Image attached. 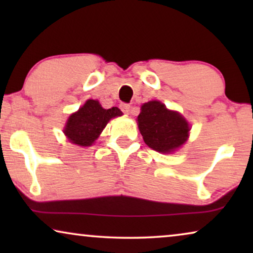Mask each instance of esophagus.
<instances>
[{"label": "esophagus", "instance_id": "esophagus-1", "mask_svg": "<svg viewBox=\"0 0 253 253\" xmlns=\"http://www.w3.org/2000/svg\"><path fill=\"white\" fill-rule=\"evenodd\" d=\"M120 108H121V110H122L124 114H129L131 107H130V105H127V103H121Z\"/></svg>", "mask_w": 253, "mask_h": 253}]
</instances>
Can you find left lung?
Segmentation results:
<instances>
[{"label": "left lung", "mask_w": 253, "mask_h": 253, "mask_svg": "<svg viewBox=\"0 0 253 253\" xmlns=\"http://www.w3.org/2000/svg\"><path fill=\"white\" fill-rule=\"evenodd\" d=\"M137 121L147 146L161 153H170L184 144L190 131L188 122L160 101L144 103Z\"/></svg>", "instance_id": "obj_1"}]
</instances>
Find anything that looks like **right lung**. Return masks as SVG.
Instances as JSON below:
<instances>
[{"label": "right lung", "mask_w": 253, "mask_h": 253, "mask_svg": "<svg viewBox=\"0 0 253 253\" xmlns=\"http://www.w3.org/2000/svg\"><path fill=\"white\" fill-rule=\"evenodd\" d=\"M122 115L117 107L103 109L96 100H87L77 113L69 117L64 133L72 144L91 146L110 119Z\"/></svg>", "instance_id": "obj_1"}]
</instances>
